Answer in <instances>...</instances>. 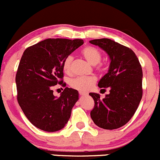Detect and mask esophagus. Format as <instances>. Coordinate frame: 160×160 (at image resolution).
<instances>
[{
  "label": "esophagus",
  "instance_id": "34e87169",
  "mask_svg": "<svg viewBox=\"0 0 160 160\" xmlns=\"http://www.w3.org/2000/svg\"><path fill=\"white\" fill-rule=\"evenodd\" d=\"M79 94L81 95V96H86V95H87L88 94H87V93H85V92H82V91H79Z\"/></svg>",
  "mask_w": 160,
  "mask_h": 160
}]
</instances>
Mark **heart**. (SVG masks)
<instances>
[{"instance_id": "heart-1", "label": "heart", "mask_w": 160, "mask_h": 160, "mask_svg": "<svg viewBox=\"0 0 160 160\" xmlns=\"http://www.w3.org/2000/svg\"><path fill=\"white\" fill-rule=\"evenodd\" d=\"M82 55L85 58V60L91 63V65H97L100 62L102 58V53L98 48L92 46L85 47L81 51ZM73 57L69 55L64 59L62 62V69L66 74H70L71 64L72 62ZM96 82L94 77L92 76H82L77 77L71 81L70 85L72 88L78 90L79 91H88L94 86Z\"/></svg>"}]
</instances>
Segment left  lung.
I'll return each mask as SVG.
<instances>
[{"mask_svg": "<svg viewBox=\"0 0 160 160\" xmlns=\"http://www.w3.org/2000/svg\"><path fill=\"white\" fill-rule=\"evenodd\" d=\"M108 54L109 70L98 82L109 94L100 100V94L90 93L94 100L91 117L103 129L119 128L132 119L142 98V68L132 50L109 38L89 41ZM105 90V89H101Z\"/></svg>", "mask_w": 160, "mask_h": 160, "instance_id": "1", "label": "left lung"}]
</instances>
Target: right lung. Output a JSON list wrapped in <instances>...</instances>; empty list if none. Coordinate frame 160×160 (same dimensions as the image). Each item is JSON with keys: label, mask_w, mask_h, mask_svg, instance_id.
<instances>
[{"label": "right lung", "mask_w": 160, "mask_h": 160, "mask_svg": "<svg viewBox=\"0 0 160 160\" xmlns=\"http://www.w3.org/2000/svg\"><path fill=\"white\" fill-rule=\"evenodd\" d=\"M83 44L82 39L48 38L23 53L16 75L17 100L27 119L38 128L57 132L69 121L78 100V91L66 88L57 98L52 88L57 84L64 85L62 62Z\"/></svg>", "instance_id": "1"}]
</instances>
